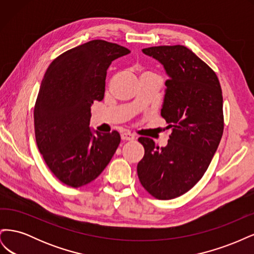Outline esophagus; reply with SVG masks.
Wrapping results in <instances>:
<instances>
[{
  "label": "esophagus",
  "instance_id": "1",
  "mask_svg": "<svg viewBox=\"0 0 254 254\" xmlns=\"http://www.w3.org/2000/svg\"><path fill=\"white\" fill-rule=\"evenodd\" d=\"M121 137H122L123 141H133L134 140V135H132L131 133H129V132L122 133Z\"/></svg>",
  "mask_w": 254,
  "mask_h": 254
}]
</instances>
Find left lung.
<instances>
[{
    "label": "left lung",
    "mask_w": 254,
    "mask_h": 254,
    "mask_svg": "<svg viewBox=\"0 0 254 254\" xmlns=\"http://www.w3.org/2000/svg\"><path fill=\"white\" fill-rule=\"evenodd\" d=\"M142 52L162 64L168 75L161 115L172 133L161 148L149 137H139L145 153L137 176L151 196L168 200L202 178L217 150L224 132L222 92L215 72L183 45Z\"/></svg>",
    "instance_id": "1"
}]
</instances>
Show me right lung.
<instances>
[{"label":"right lung","instance_id":"right-lung-1","mask_svg":"<svg viewBox=\"0 0 254 254\" xmlns=\"http://www.w3.org/2000/svg\"><path fill=\"white\" fill-rule=\"evenodd\" d=\"M130 51L117 43L92 40L52 61L34 109L38 149L61 182L80 188L95 180L109 164L121 135L90 129L94 101L105 94L107 70Z\"/></svg>","mask_w":254,"mask_h":254}]
</instances>
